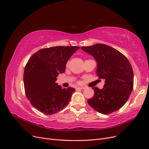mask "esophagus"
<instances>
[{"label":"esophagus","instance_id":"esophagus-1","mask_svg":"<svg viewBox=\"0 0 149 149\" xmlns=\"http://www.w3.org/2000/svg\"><path fill=\"white\" fill-rule=\"evenodd\" d=\"M77 89H85V87H78L77 88Z\"/></svg>","mask_w":149,"mask_h":149}]
</instances>
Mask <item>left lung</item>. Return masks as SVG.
<instances>
[{
  "instance_id": "left-lung-1",
  "label": "left lung",
  "mask_w": 149,
  "mask_h": 149,
  "mask_svg": "<svg viewBox=\"0 0 149 149\" xmlns=\"http://www.w3.org/2000/svg\"><path fill=\"white\" fill-rule=\"evenodd\" d=\"M81 49L97 62L96 75L105 80L102 89L94 87V95L88 100L95 111L110 114L124 105L133 88L134 74L127 58L116 49L103 44Z\"/></svg>"
}]
</instances>
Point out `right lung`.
Instances as JSON below:
<instances>
[{
    "mask_svg": "<svg viewBox=\"0 0 149 149\" xmlns=\"http://www.w3.org/2000/svg\"><path fill=\"white\" fill-rule=\"evenodd\" d=\"M77 46H56L37 51L24 69L25 92L31 104L42 113L53 114L68 105L74 88H62L55 82L65 72L66 63Z\"/></svg>",
    "mask_w": 149,
    "mask_h": 149,
    "instance_id": "add662e5",
    "label": "right lung"
}]
</instances>
